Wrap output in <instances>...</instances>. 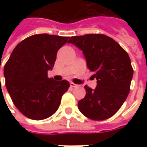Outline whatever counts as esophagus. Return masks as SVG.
Returning <instances> with one entry per match:
<instances>
[{"mask_svg": "<svg viewBox=\"0 0 147 147\" xmlns=\"http://www.w3.org/2000/svg\"><path fill=\"white\" fill-rule=\"evenodd\" d=\"M70 87H72V88H76V87H78V85L77 84H75V83H74V82H70Z\"/></svg>", "mask_w": 147, "mask_h": 147, "instance_id": "esophagus-1", "label": "esophagus"}]
</instances>
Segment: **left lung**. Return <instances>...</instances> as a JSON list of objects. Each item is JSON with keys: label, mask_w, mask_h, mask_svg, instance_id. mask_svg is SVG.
Listing matches in <instances>:
<instances>
[{"label": "left lung", "mask_w": 147, "mask_h": 147, "mask_svg": "<svg viewBox=\"0 0 147 147\" xmlns=\"http://www.w3.org/2000/svg\"><path fill=\"white\" fill-rule=\"evenodd\" d=\"M69 43L82 51L88 68L95 72V89L86 85V96L78 102L83 115L105 120L120 109L130 91L133 69L127 53L111 37L103 34L71 37Z\"/></svg>", "instance_id": "obj_1"}]
</instances>
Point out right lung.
I'll list each match as a JSON object with an SVG mask.
<instances>
[{
    "label": "right lung",
    "mask_w": 147,
    "mask_h": 147,
    "mask_svg": "<svg viewBox=\"0 0 147 147\" xmlns=\"http://www.w3.org/2000/svg\"><path fill=\"white\" fill-rule=\"evenodd\" d=\"M69 38L32 35L19 43L10 55L4 67L5 87L16 108L26 117L42 120L58 110L69 82L49 78L47 71L52 69L57 51Z\"/></svg>",
    "instance_id": "add662e5"
}]
</instances>
